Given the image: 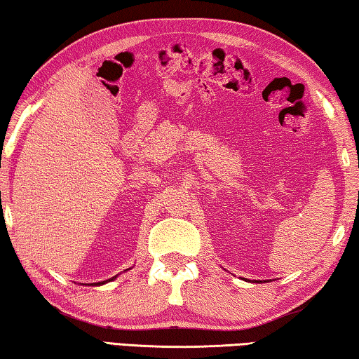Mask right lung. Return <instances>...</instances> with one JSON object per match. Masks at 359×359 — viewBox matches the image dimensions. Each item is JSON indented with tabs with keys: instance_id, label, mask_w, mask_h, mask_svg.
I'll return each instance as SVG.
<instances>
[{
	"instance_id": "1",
	"label": "right lung",
	"mask_w": 359,
	"mask_h": 359,
	"mask_svg": "<svg viewBox=\"0 0 359 359\" xmlns=\"http://www.w3.org/2000/svg\"><path fill=\"white\" fill-rule=\"evenodd\" d=\"M114 278H117V276L112 277V278H109V280H104V282H96V283H93V285H95V287H100V285H104V283H107V282H112Z\"/></svg>"
}]
</instances>
